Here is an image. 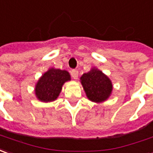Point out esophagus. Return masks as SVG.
Segmentation results:
<instances>
[{
    "label": "esophagus",
    "mask_w": 153,
    "mask_h": 153,
    "mask_svg": "<svg viewBox=\"0 0 153 153\" xmlns=\"http://www.w3.org/2000/svg\"><path fill=\"white\" fill-rule=\"evenodd\" d=\"M71 75L74 79H78V75H79V72H78V70H76V69H73L71 71Z\"/></svg>",
    "instance_id": "obj_1"
}]
</instances>
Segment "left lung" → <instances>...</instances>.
Wrapping results in <instances>:
<instances>
[{
    "mask_svg": "<svg viewBox=\"0 0 153 153\" xmlns=\"http://www.w3.org/2000/svg\"><path fill=\"white\" fill-rule=\"evenodd\" d=\"M87 97L95 102L107 100L113 90L112 82L102 72L92 68L80 78Z\"/></svg>",
    "mask_w": 153,
    "mask_h": 153,
    "instance_id": "obj_1",
    "label": "left lung"
}]
</instances>
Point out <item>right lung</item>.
Listing matches in <instances>:
<instances>
[{
    "label": "right lung",
    "instance_id": "add662e5",
    "mask_svg": "<svg viewBox=\"0 0 153 153\" xmlns=\"http://www.w3.org/2000/svg\"><path fill=\"white\" fill-rule=\"evenodd\" d=\"M70 80L68 72L51 68L42 75L35 86V94L39 100L48 102L56 100L62 91V85Z\"/></svg>",
    "mask_w": 153,
    "mask_h": 153
}]
</instances>
